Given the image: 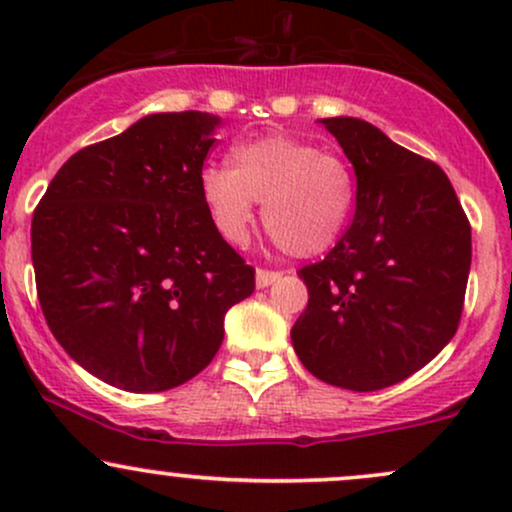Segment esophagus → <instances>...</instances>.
I'll list each match as a JSON object with an SVG mask.
<instances>
[{
	"label": "esophagus",
	"instance_id": "esophagus-1",
	"mask_svg": "<svg viewBox=\"0 0 512 512\" xmlns=\"http://www.w3.org/2000/svg\"><path fill=\"white\" fill-rule=\"evenodd\" d=\"M281 276L284 274L274 272V269H257V289H267V286H272Z\"/></svg>",
	"mask_w": 512,
	"mask_h": 512
}]
</instances>
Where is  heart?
<instances>
[{"mask_svg":"<svg viewBox=\"0 0 512 512\" xmlns=\"http://www.w3.org/2000/svg\"><path fill=\"white\" fill-rule=\"evenodd\" d=\"M228 163L199 173V197L226 243H245L255 202H262L264 228L296 257L320 255L342 236L356 190L339 156L289 134H267L233 146Z\"/></svg>","mask_w":512,"mask_h":512,"instance_id":"heart-1","label":"heart"}]
</instances>
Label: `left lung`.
I'll use <instances>...</instances> for the list:
<instances>
[{"mask_svg": "<svg viewBox=\"0 0 512 512\" xmlns=\"http://www.w3.org/2000/svg\"><path fill=\"white\" fill-rule=\"evenodd\" d=\"M356 170V214L305 264L308 308L291 330L315 378L373 392L409 378L455 337L472 228L448 175L356 117L322 120Z\"/></svg>", "mask_w": 512, "mask_h": 512, "instance_id": "8db88e82", "label": "left lung"}]
</instances>
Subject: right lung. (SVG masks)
<instances>
[{"mask_svg":"<svg viewBox=\"0 0 512 512\" xmlns=\"http://www.w3.org/2000/svg\"><path fill=\"white\" fill-rule=\"evenodd\" d=\"M219 117L146 115L76 151L33 211L38 301L69 356L127 392L195 378L223 342V315L255 269L199 197Z\"/></svg>","mask_w":512,"mask_h":512,"instance_id":"1","label":"right lung"}]
</instances>
